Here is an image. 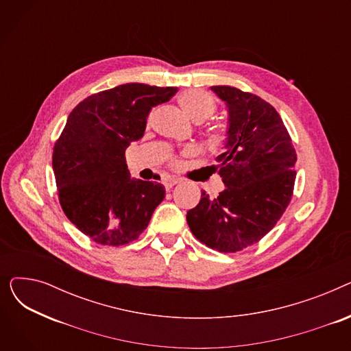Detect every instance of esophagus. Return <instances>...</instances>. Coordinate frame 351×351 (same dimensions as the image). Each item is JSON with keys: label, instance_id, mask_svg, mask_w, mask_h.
Masks as SVG:
<instances>
[{"label": "esophagus", "instance_id": "esophagus-1", "mask_svg": "<svg viewBox=\"0 0 351 351\" xmlns=\"http://www.w3.org/2000/svg\"><path fill=\"white\" fill-rule=\"evenodd\" d=\"M178 183H179L178 179H166V180L163 182V185H165L166 189H171V188H173L175 185H178Z\"/></svg>", "mask_w": 351, "mask_h": 351}]
</instances>
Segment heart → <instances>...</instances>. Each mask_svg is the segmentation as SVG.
Instances as JSON below:
<instances>
[{
	"label": "heart",
	"mask_w": 351,
	"mask_h": 351,
	"mask_svg": "<svg viewBox=\"0 0 351 351\" xmlns=\"http://www.w3.org/2000/svg\"><path fill=\"white\" fill-rule=\"evenodd\" d=\"M182 108L195 121L202 122L210 118L216 109L215 98L206 90L202 89H188L180 95ZM215 143H223L226 139V132L223 129H215L210 134Z\"/></svg>",
	"instance_id": "heart-1"
}]
</instances>
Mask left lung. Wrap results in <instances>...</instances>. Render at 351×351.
<instances>
[{
	"instance_id": "left-lung-1",
	"label": "left lung",
	"mask_w": 351,
	"mask_h": 351,
	"mask_svg": "<svg viewBox=\"0 0 351 351\" xmlns=\"http://www.w3.org/2000/svg\"><path fill=\"white\" fill-rule=\"evenodd\" d=\"M210 89L228 108L225 152L216 158L226 188L215 199L202 191L186 220L199 242L233 253L257 243L278 223L291 199L298 156L270 104L233 86Z\"/></svg>"
}]
</instances>
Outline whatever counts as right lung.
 I'll list each match as a JSON object with an SVG mask.
<instances>
[{"mask_svg": "<svg viewBox=\"0 0 351 351\" xmlns=\"http://www.w3.org/2000/svg\"><path fill=\"white\" fill-rule=\"evenodd\" d=\"M176 92L123 84L88 97L69 114L53 146L52 169L64 213L94 242L135 241L163 200L162 183L131 178L125 151L143 136L151 109Z\"/></svg>", "mask_w": 351, "mask_h": 351, "instance_id": "right-lung-1", "label": "right lung"}]
</instances>
